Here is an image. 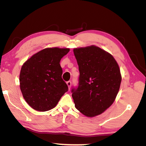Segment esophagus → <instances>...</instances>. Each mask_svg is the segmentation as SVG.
Returning a JSON list of instances; mask_svg holds the SVG:
<instances>
[{"label":"esophagus","instance_id":"1","mask_svg":"<svg viewBox=\"0 0 146 146\" xmlns=\"http://www.w3.org/2000/svg\"><path fill=\"white\" fill-rule=\"evenodd\" d=\"M66 83H67V85H68L69 88H70V86H71V82H70V81H68V82H66Z\"/></svg>","mask_w":146,"mask_h":146}]
</instances>
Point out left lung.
<instances>
[{
    "label": "left lung",
    "instance_id": "obj_1",
    "mask_svg": "<svg viewBox=\"0 0 146 146\" xmlns=\"http://www.w3.org/2000/svg\"><path fill=\"white\" fill-rule=\"evenodd\" d=\"M78 65V85L72 88L76 108L88 117L99 115L115 100L121 83L119 66L114 57L91 46L74 49Z\"/></svg>",
    "mask_w": 146,
    "mask_h": 146
}]
</instances>
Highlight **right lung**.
<instances>
[{
    "mask_svg": "<svg viewBox=\"0 0 146 146\" xmlns=\"http://www.w3.org/2000/svg\"><path fill=\"white\" fill-rule=\"evenodd\" d=\"M69 48H46L27 60L21 68L20 88L25 100L35 110L54 108L66 92L60 62Z\"/></svg>",
    "mask_w": 146,
    "mask_h": 146,
    "instance_id": "right-lung-1",
    "label": "right lung"
}]
</instances>
